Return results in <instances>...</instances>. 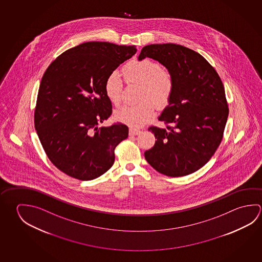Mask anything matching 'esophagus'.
Instances as JSON below:
<instances>
[{"label":"esophagus","instance_id":"34e87169","mask_svg":"<svg viewBox=\"0 0 262 262\" xmlns=\"http://www.w3.org/2000/svg\"><path fill=\"white\" fill-rule=\"evenodd\" d=\"M141 133V130L138 129H134V128H130L129 130V135H138L139 133Z\"/></svg>","mask_w":262,"mask_h":262}]
</instances>
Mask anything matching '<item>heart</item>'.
<instances>
[{"instance_id":"heart-1","label":"heart","mask_w":262,"mask_h":262,"mask_svg":"<svg viewBox=\"0 0 262 262\" xmlns=\"http://www.w3.org/2000/svg\"><path fill=\"white\" fill-rule=\"evenodd\" d=\"M125 81L128 83L141 84L137 105H124L116 111L115 118L125 124L139 127L151 120L156 106L164 108L169 104L174 95V80L168 70L150 59L134 60L122 69ZM123 83L120 75L113 72L106 76L104 92L112 105L119 106L121 101Z\"/></svg>"}]
</instances>
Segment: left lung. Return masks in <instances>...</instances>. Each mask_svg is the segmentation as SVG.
<instances>
[{
	"instance_id": "1",
	"label": "left lung",
	"mask_w": 262,
	"mask_h": 262,
	"mask_svg": "<svg viewBox=\"0 0 262 262\" xmlns=\"http://www.w3.org/2000/svg\"><path fill=\"white\" fill-rule=\"evenodd\" d=\"M146 57L167 68L174 77V91L158 118L166 127L148 129L156 141L144 157L161 174L174 178L191 174L211 159L224 136L229 113L224 84L215 69L186 47L147 45L139 60Z\"/></svg>"
}]
</instances>
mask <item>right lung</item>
Wrapping results in <instances>:
<instances>
[{"mask_svg":"<svg viewBox=\"0 0 262 262\" xmlns=\"http://www.w3.org/2000/svg\"><path fill=\"white\" fill-rule=\"evenodd\" d=\"M136 51L135 46L85 42L57 57L43 74L35 128L51 163L70 177L92 180L114 164V150L129 129L122 123L98 128L112 113L104 83Z\"/></svg>","mask_w":262,"mask_h":262,"instance_id":"obj_1","label":"right lung"}]
</instances>
